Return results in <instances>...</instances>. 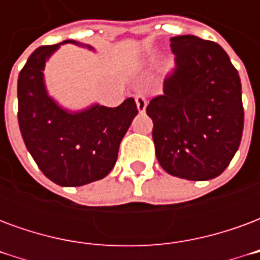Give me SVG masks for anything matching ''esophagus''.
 <instances>
[{
  "label": "esophagus",
  "instance_id": "1",
  "mask_svg": "<svg viewBox=\"0 0 260 260\" xmlns=\"http://www.w3.org/2000/svg\"><path fill=\"white\" fill-rule=\"evenodd\" d=\"M135 102H136V107H138V111L141 114H143L146 111V106H147V102L145 97L142 96V94H138L135 97Z\"/></svg>",
  "mask_w": 260,
  "mask_h": 260
}]
</instances>
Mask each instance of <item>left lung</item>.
Instances as JSON below:
<instances>
[{
    "mask_svg": "<svg viewBox=\"0 0 260 260\" xmlns=\"http://www.w3.org/2000/svg\"><path fill=\"white\" fill-rule=\"evenodd\" d=\"M175 67L164 94L146 108L160 166L189 181L216 178L229 167L244 129L242 90L237 69L217 43L199 37L170 39Z\"/></svg>",
    "mask_w": 260,
    "mask_h": 260,
    "instance_id": "left-lung-1",
    "label": "left lung"
}]
</instances>
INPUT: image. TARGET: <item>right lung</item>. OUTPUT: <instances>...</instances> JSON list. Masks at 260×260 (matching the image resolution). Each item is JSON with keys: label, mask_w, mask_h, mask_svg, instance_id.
<instances>
[{"label": "right lung", "mask_w": 260, "mask_h": 260, "mask_svg": "<svg viewBox=\"0 0 260 260\" xmlns=\"http://www.w3.org/2000/svg\"><path fill=\"white\" fill-rule=\"evenodd\" d=\"M68 43L94 51L76 40L37 48L18 78V121L26 147L43 174L57 185L82 186L113 170L119 143L138 108L129 97L114 108L93 103L69 110L50 96L43 71L51 55Z\"/></svg>", "instance_id": "add662e5"}]
</instances>
